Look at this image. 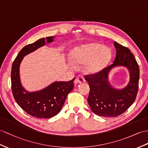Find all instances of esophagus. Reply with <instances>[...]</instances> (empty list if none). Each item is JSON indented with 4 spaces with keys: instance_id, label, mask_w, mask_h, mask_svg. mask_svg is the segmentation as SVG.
Instances as JSON below:
<instances>
[{
    "instance_id": "34e87169",
    "label": "esophagus",
    "mask_w": 148,
    "mask_h": 148,
    "mask_svg": "<svg viewBox=\"0 0 148 148\" xmlns=\"http://www.w3.org/2000/svg\"><path fill=\"white\" fill-rule=\"evenodd\" d=\"M85 78L83 77L81 75H78V76L75 78V84H82V83L85 82Z\"/></svg>"
}]
</instances>
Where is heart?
Segmentation results:
<instances>
[{"label":"heart","instance_id":"heart-1","mask_svg":"<svg viewBox=\"0 0 148 148\" xmlns=\"http://www.w3.org/2000/svg\"><path fill=\"white\" fill-rule=\"evenodd\" d=\"M110 48L102 43L91 42L77 46L70 53L71 59L75 64H85V71L89 74H95L105 68L112 59ZM71 66L75 65L71 63Z\"/></svg>","mask_w":148,"mask_h":148}]
</instances>
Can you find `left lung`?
<instances>
[{
	"instance_id": "obj_1",
	"label": "left lung",
	"mask_w": 148,
	"mask_h": 148,
	"mask_svg": "<svg viewBox=\"0 0 148 148\" xmlns=\"http://www.w3.org/2000/svg\"><path fill=\"white\" fill-rule=\"evenodd\" d=\"M116 56L113 64L99 73L86 75L90 93L88 103L93 113L105 117H116L124 113L134 103L139 88V68L129 49L114 41ZM125 67L130 73V81L122 89L110 84L108 77L111 70L116 67Z\"/></svg>"
}]
</instances>
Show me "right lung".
<instances>
[{
  "label": "right lung",
  "mask_w": 148,
  "mask_h": 148,
  "mask_svg": "<svg viewBox=\"0 0 148 148\" xmlns=\"http://www.w3.org/2000/svg\"><path fill=\"white\" fill-rule=\"evenodd\" d=\"M55 38H43L24 46L12 63L11 87L14 99L26 112L37 118L48 119L58 114L68 94L74 87L75 78L67 82H54L40 90L34 92L27 90L21 84L19 68L24 57L44 46L46 42H53Z\"/></svg>",
  "instance_id": "right-lung-1"
}]
</instances>
